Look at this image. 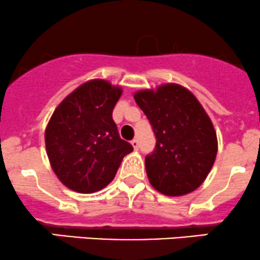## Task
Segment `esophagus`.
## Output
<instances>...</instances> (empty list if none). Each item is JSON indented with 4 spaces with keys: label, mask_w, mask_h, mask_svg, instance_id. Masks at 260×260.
Segmentation results:
<instances>
[{
    "label": "esophagus",
    "mask_w": 260,
    "mask_h": 260,
    "mask_svg": "<svg viewBox=\"0 0 260 260\" xmlns=\"http://www.w3.org/2000/svg\"><path fill=\"white\" fill-rule=\"evenodd\" d=\"M131 144H132V146H133V148H135V149H138V147H139L138 139H133V141L131 142Z\"/></svg>",
    "instance_id": "1"
}]
</instances>
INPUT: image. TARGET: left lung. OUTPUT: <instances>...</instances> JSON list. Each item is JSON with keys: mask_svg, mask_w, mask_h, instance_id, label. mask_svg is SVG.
Listing matches in <instances>:
<instances>
[{"mask_svg": "<svg viewBox=\"0 0 260 260\" xmlns=\"http://www.w3.org/2000/svg\"><path fill=\"white\" fill-rule=\"evenodd\" d=\"M155 136V149L146 157L152 187L179 197L196 190L214 165L217 133L196 95L183 86L167 83L135 93Z\"/></svg>", "mask_w": 260, "mask_h": 260, "instance_id": "1", "label": "left lung"}]
</instances>
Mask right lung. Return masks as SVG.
<instances>
[{"instance_id":"right-lung-1","label":"right lung","mask_w":260,"mask_h":260,"mask_svg":"<svg viewBox=\"0 0 260 260\" xmlns=\"http://www.w3.org/2000/svg\"><path fill=\"white\" fill-rule=\"evenodd\" d=\"M119 86L92 80L81 84L54 109L46 127V151L58 179L78 193L108 185L132 144L119 137L112 112Z\"/></svg>"}]
</instances>
